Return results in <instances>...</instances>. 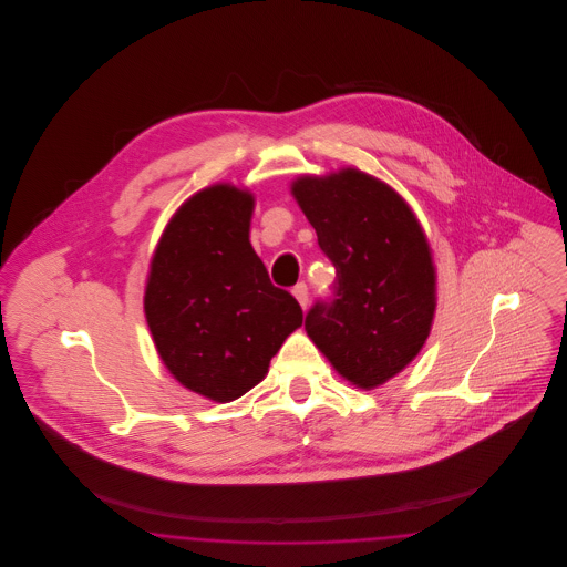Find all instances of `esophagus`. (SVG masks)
<instances>
[{
	"instance_id": "1",
	"label": "esophagus",
	"mask_w": 567,
	"mask_h": 567,
	"mask_svg": "<svg viewBox=\"0 0 567 567\" xmlns=\"http://www.w3.org/2000/svg\"><path fill=\"white\" fill-rule=\"evenodd\" d=\"M293 296L299 301V306L306 310V306H308V287H306V282H297L296 287H293Z\"/></svg>"
}]
</instances>
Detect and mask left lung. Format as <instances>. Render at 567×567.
<instances>
[{"label":"left lung","mask_w":567,"mask_h":567,"mask_svg":"<svg viewBox=\"0 0 567 567\" xmlns=\"http://www.w3.org/2000/svg\"><path fill=\"white\" fill-rule=\"evenodd\" d=\"M291 193L336 268L306 331L338 374L374 389L423 349L435 310L427 238L400 193L354 167L299 176Z\"/></svg>","instance_id":"8db88e82"}]
</instances>
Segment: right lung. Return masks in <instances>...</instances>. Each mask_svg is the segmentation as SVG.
<instances>
[{
    "label": "right lung",
    "instance_id": "add662e5",
    "mask_svg": "<svg viewBox=\"0 0 567 567\" xmlns=\"http://www.w3.org/2000/svg\"><path fill=\"white\" fill-rule=\"evenodd\" d=\"M252 206V193L234 185L189 197L163 231L144 293L169 374L220 404L259 384L303 321L296 297L271 285L250 246Z\"/></svg>",
    "mask_w": 567,
    "mask_h": 567
}]
</instances>
